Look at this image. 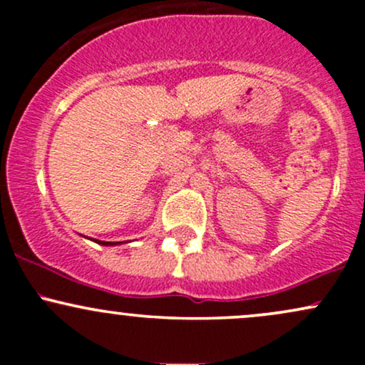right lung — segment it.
Returning <instances> with one entry per match:
<instances>
[{
	"label": "right lung",
	"mask_w": 365,
	"mask_h": 365,
	"mask_svg": "<svg viewBox=\"0 0 365 365\" xmlns=\"http://www.w3.org/2000/svg\"><path fill=\"white\" fill-rule=\"evenodd\" d=\"M98 244H103V245H115V244H118V242H98Z\"/></svg>",
	"instance_id": "1"
}]
</instances>
